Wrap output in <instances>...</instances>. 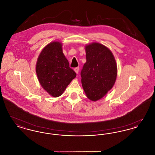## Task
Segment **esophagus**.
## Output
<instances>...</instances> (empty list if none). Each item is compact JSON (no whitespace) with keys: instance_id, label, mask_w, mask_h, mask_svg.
<instances>
[{"instance_id":"1","label":"esophagus","mask_w":155,"mask_h":155,"mask_svg":"<svg viewBox=\"0 0 155 155\" xmlns=\"http://www.w3.org/2000/svg\"><path fill=\"white\" fill-rule=\"evenodd\" d=\"M74 71L77 73V74H78V71H79V67H76V68H75L74 69Z\"/></svg>"}]
</instances>
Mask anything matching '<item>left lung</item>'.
<instances>
[{
	"mask_svg": "<svg viewBox=\"0 0 155 155\" xmlns=\"http://www.w3.org/2000/svg\"><path fill=\"white\" fill-rule=\"evenodd\" d=\"M87 61L81 71V82L89 99L97 101L113 87L117 78L116 61L110 50L94 42L85 46Z\"/></svg>",
	"mask_w": 155,
	"mask_h": 155,
	"instance_id": "8db88e82",
	"label": "left lung"
}]
</instances>
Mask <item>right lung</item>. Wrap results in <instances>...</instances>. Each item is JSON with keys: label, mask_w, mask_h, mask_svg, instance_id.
<instances>
[{"label": "right lung", "mask_w": 155, "mask_h": 155, "mask_svg": "<svg viewBox=\"0 0 155 155\" xmlns=\"http://www.w3.org/2000/svg\"><path fill=\"white\" fill-rule=\"evenodd\" d=\"M36 73L42 88L51 96L59 97L76 77L64 55L62 44L52 42L47 45L38 56Z\"/></svg>", "instance_id": "obj_1"}]
</instances>
